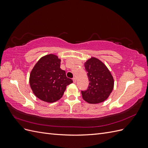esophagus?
Returning a JSON list of instances; mask_svg holds the SVG:
<instances>
[{
    "instance_id": "obj_1",
    "label": "esophagus",
    "mask_w": 148,
    "mask_h": 148,
    "mask_svg": "<svg viewBox=\"0 0 148 148\" xmlns=\"http://www.w3.org/2000/svg\"><path fill=\"white\" fill-rule=\"evenodd\" d=\"M73 83H76V82H77V80H76V78H73Z\"/></svg>"
}]
</instances>
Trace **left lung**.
I'll return each instance as SVG.
<instances>
[{
  "instance_id": "obj_1",
  "label": "left lung",
  "mask_w": 148,
  "mask_h": 148,
  "mask_svg": "<svg viewBox=\"0 0 148 148\" xmlns=\"http://www.w3.org/2000/svg\"><path fill=\"white\" fill-rule=\"evenodd\" d=\"M89 85L82 91L83 99L90 104H98L106 101L114 88V81L110 71L99 59L91 57L84 63Z\"/></svg>"
}]
</instances>
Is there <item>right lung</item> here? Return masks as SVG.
Listing matches in <instances>:
<instances>
[{
    "label": "right lung",
    "mask_w": 148,
    "mask_h": 148,
    "mask_svg": "<svg viewBox=\"0 0 148 148\" xmlns=\"http://www.w3.org/2000/svg\"><path fill=\"white\" fill-rule=\"evenodd\" d=\"M60 62L57 56L49 54L41 58L31 71L29 84L39 99L56 102L63 96L66 86L73 83L60 68Z\"/></svg>",
    "instance_id": "1"
}]
</instances>
